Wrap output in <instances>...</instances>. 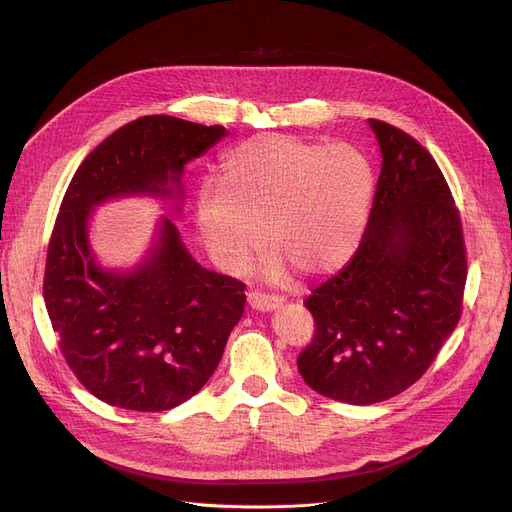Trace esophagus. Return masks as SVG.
I'll return each mask as SVG.
<instances>
[{
	"mask_svg": "<svg viewBox=\"0 0 512 512\" xmlns=\"http://www.w3.org/2000/svg\"><path fill=\"white\" fill-rule=\"evenodd\" d=\"M247 301H249L251 309H255V311H276L284 305L282 297H276V294H265L259 290H251L247 294Z\"/></svg>",
	"mask_w": 512,
	"mask_h": 512,
	"instance_id": "obj_1",
	"label": "esophagus"
}]
</instances>
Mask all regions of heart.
<instances>
[{
	"label": "heart",
	"instance_id": "obj_1",
	"mask_svg": "<svg viewBox=\"0 0 512 512\" xmlns=\"http://www.w3.org/2000/svg\"><path fill=\"white\" fill-rule=\"evenodd\" d=\"M373 184L371 161L353 145L257 134L222 155L218 178L203 180L195 222L222 270H242L265 236L272 251L263 267L272 278L286 276L288 265L326 274L357 249Z\"/></svg>",
	"mask_w": 512,
	"mask_h": 512
}]
</instances>
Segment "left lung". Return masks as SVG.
Instances as JSON below:
<instances>
[{"label":"left lung","mask_w":512,"mask_h":512,"mask_svg":"<svg viewBox=\"0 0 512 512\" xmlns=\"http://www.w3.org/2000/svg\"><path fill=\"white\" fill-rule=\"evenodd\" d=\"M382 170L361 245L305 307L315 336L299 357L309 388L373 405L413 386L461 319L467 257L459 211L413 137L369 120Z\"/></svg>","instance_id":"obj_1"}]
</instances>
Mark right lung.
<instances>
[{"instance_id":"add662e5","label":"right lung","mask_w":512,"mask_h":512,"mask_svg":"<svg viewBox=\"0 0 512 512\" xmlns=\"http://www.w3.org/2000/svg\"><path fill=\"white\" fill-rule=\"evenodd\" d=\"M226 134L224 126L143 116L97 145L64 195L43 299L68 367L107 405L159 413L195 396L218 367L247 297L245 284L193 259L168 215L137 265L103 267L89 238L95 207L153 197L178 215L186 164Z\"/></svg>"}]
</instances>
